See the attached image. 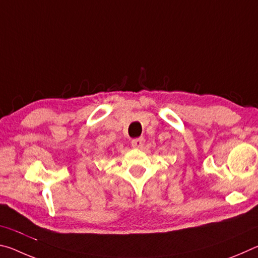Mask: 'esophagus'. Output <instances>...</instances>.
I'll return each mask as SVG.
<instances>
[{
  "instance_id": "obj_1",
  "label": "esophagus",
  "mask_w": 258,
  "mask_h": 258,
  "mask_svg": "<svg viewBox=\"0 0 258 258\" xmlns=\"http://www.w3.org/2000/svg\"><path fill=\"white\" fill-rule=\"evenodd\" d=\"M132 147L133 148H141L143 145H145V139L143 138H137L132 140Z\"/></svg>"
}]
</instances>
